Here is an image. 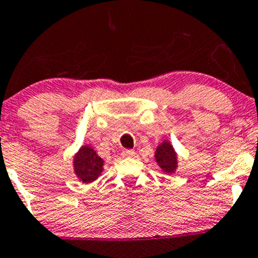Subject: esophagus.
<instances>
[{
	"mask_svg": "<svg viewBox=\"0 0 258 258\" xmlns=\"http://www.w3.org/2000/svg\"><path fill=\"white\" fill-rule=\"evenodd\" d=\"M121 155H123L124 157H133V156L135 155V152L133 151V150H130V149H125V150H123V151H121Z\"/></svg>",
	"mask_w": 258,
	"mask_h": 258,
	"instance_id": "obj_1",
	"label": "esophagus"
}]
</instances>
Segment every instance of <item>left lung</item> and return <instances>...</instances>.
<instances>
[{
	"label": "left lung",
	"instance_id": "obj_1",
	"mask_svg": "<svg viewBox=\"0 0 258 258\" xmlns=\"http://www.w3.org/2000/svg\"><path fill=\"white\" fill-rule=\"evenodd\" d=\"M157 163L166 173H173L176 168V153L168 141L162 143L155 153Z\"/></svg>",
	"mask_w": 258,
	"mask_h": 258
}]
</instances>
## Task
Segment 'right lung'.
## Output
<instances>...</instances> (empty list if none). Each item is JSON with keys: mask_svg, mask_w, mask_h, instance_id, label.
I'll return each mask as SVG.
<instances>
[{"mask_svg": "<svg viewBox=\"0 0 258 258\" xmlns=\"http://www.w3.org/2000/svg\"><path fill=\"white\" fill-rule=\"evenodd\" d=\"M103 161L89 146H83L74 157L75 174L84 183L96 180L102 172Z\"/></svg>", "mask_w": 258, "mask_h": 258, "instance_id": "obj_1", "label": "right lung"}]
</instances>
